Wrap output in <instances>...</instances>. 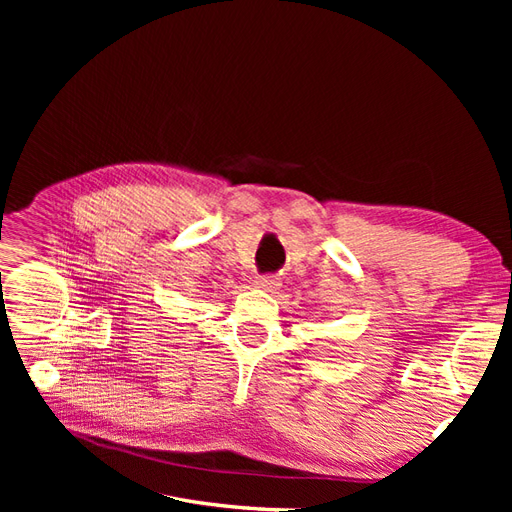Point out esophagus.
<instances>
[{"mask_svg":"<svg viewBox=\"0 0 512 512\" xmlns=\"http://www.w3.org/2000/svg\"><path fill=\"white\" fill-rule=\"evenodd\" d=\"M254 286L260 288V290L273 292V290H277V286H280V280H277V277H271V275H262V277H256Z\"/></svg>","mask_w":512,"mask_h":512,"instance_id":"1","label":"esophagus"}]
</instances>
